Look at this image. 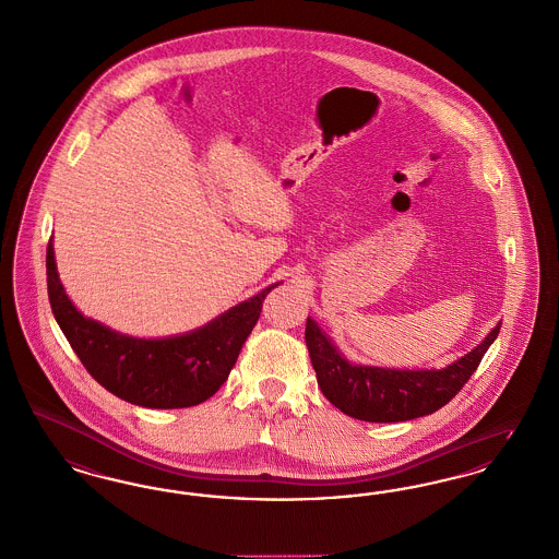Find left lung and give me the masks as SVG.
I'll return each mask as SVG.
<instances>
[{"label": "left lung", "instance_id": "left-lung-1", "mask_svg": "<svg viewBox=\"0 0 559 559\" xmlns=\"http://www.w3.org/2000/svg\"><path fill=\"white\" fill-rule=\"evenodd\" d=\"M497 323L485 341L442 369H390L348 364L336 344L309 317L305 342L323 396L342 413L364 421H407L444 407L483 361L499 336Z\"/></svg>", "mask_w": 559, "mask_h": 559}]
</instances>
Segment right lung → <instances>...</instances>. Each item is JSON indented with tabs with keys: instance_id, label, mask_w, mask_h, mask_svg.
<instances>
[{
	"instance_id": "obj_1",
	"label": "right lung",
	"mask_w": 559,
	"mask_h": 559,
	"mask_svg": "<svg viewBox=\"0 0 559 559\" xmlns=\"http://www.w3.org/2000/svg\"><path fill=\"white\" fill-rule=\"evenodd\" d=\"M46 269L51 313L83 367L115 396L147 409H183L211 399L238 361L265 296L277 286L271 284L194 332L146 341L76 311L60 284L51 240Z\"/></svg>"
}]
</instances>
